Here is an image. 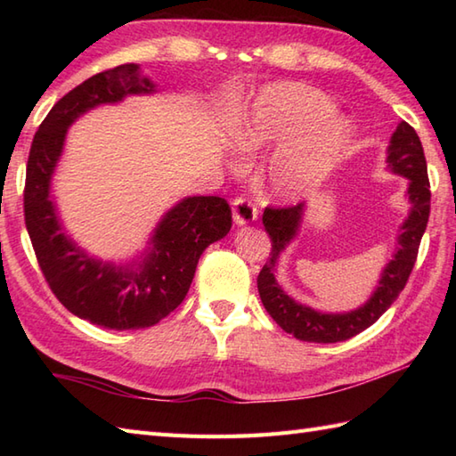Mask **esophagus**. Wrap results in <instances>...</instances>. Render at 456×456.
<instances>
[{
  "instance_id": "34e87169",
  "label": "esophagus",
  "mask_w": 456,
  "mask_h": 456,
  "mask_svg": "<svg viewBox=\"0 0 456 456\" xmlns=\"http://www.w3.org/2000/svg\"><path fill=\"white\" fill-rule=\"evenodd\" d=\"M258 217V209L255 203L247 198H237L233 200V219L237 225H247V223H253Z\"/></svg>"
}]
</instances>
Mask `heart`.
<instances>
[{"label":"heart","instance_id":"obj_1","mask_svg":"<svg viewBox=\"0 0 456 456\" xmlns=\"http://www.w3.org/2000/svg\"><path fill=\"white\" fill-rule=\"evenodd\" d=\"M229 141L245 157L280 143L263 178L276 196L294 198L317 188L337 168L351 149L353 125L323 92L280 82L256 94L248 111L231 125Z\"/></svg>","mask_w":456,"mask_h":456}]
</instances>
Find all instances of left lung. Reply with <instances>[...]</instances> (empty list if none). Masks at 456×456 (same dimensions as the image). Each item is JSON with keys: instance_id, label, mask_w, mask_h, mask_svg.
I'll return each mask as SVG.
<instances>
[{"instance_id": "obj_1", "label": "left lung", "mask_w": 456, "mask_h": 456, "mask_svg": "<svg viewBox=\"0 0 456 456\" xmlns=\"http://www.w3.org/2000/svg\"><path fill=\"white\" fill-rule=\"evenodd\" d=\"M386 164H388L390 172L408 178V201L411 208L398 229V237H395L398 247H395L390 263L384 266L376 289L361 307L353 309V312H317L314 307L296 302L292 296L284 292L274 274L276 265L280 255L299 233L305 216V203L282 209H265L263 223L270 240H273V250H270L266 265L260 270L256 280L258 294L270 317L286 333H292L299 341L338 343L358 335L378 322V317L395 302V297L400 296L405 282H408L415 258H418L421 237L429 221L431 191L421 141L411 125L405 121H402L392 134L388 151H386Z\"/></svg>"}]
</instances>
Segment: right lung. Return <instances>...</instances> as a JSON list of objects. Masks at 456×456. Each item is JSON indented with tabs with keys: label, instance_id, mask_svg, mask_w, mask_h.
I'll return each instance as SVG.
<instances>
[{
	"label": "right lung",
	"instance_id": "add662e5",
	"mask_svg": "<svg viewBox=\"0 0 456 456\" xmlns=\"http://www.w3.org/2000/svg\"><path fill=\"white\" fill-rule=\"evenodd\" d=\"M154 92L157 86L139 64L92 76L54 103L27 162L25 225L48 286L68 312L115 331L157 325L174 312L188 294L203 250L231 229V208L223 198H183L164 213L147 248L119 265L86 253L64 231L51 186L70 125L98 105Z\"/></svg>",
	"mask_w": 456,
	"mask_h": 456
}]
</instances>
